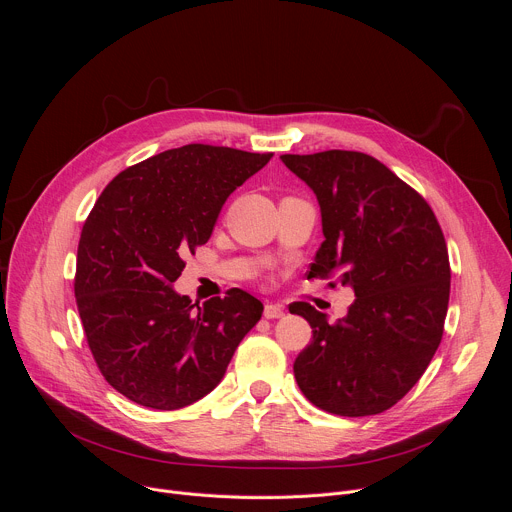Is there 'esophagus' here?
I'll return each mask as SVG.
<instances>
[{
    "label": "esophagus",
    "mask_w": 512,
    "mask_h": 512,
    "mask_svg": "<svg viewBox=\"0 0 512 512\" xmlns=\"http://www.w3.org/2000/svg\"><path fill=\"white\" fill-rule=\"evenodd\" d=\"M263 316L267 320H275V318H281L283 316V308L279 304H265L263 308Z\"/></svg>",
    "instance_id": "1"
}]
</instances>
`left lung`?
Wrapping results in <instances>:
<instances>
[{
    "mask_svg": "<svg viewBox=\"0 0 512 512\" xmlns=\"http://www.w3.org/2000/svg\"><path fill=\"white\" fill-rule=\"evenodd\" d=\"M281 162L316 194L324 243L308 277L352 287L348 314L330 324L308 302L289 306L312 326L298 354V387L344 417L377 415L421 379L442 342L450 257L425 198L373 156L328 150Z\"/></svg>",
    "mask_w": 512,
    "mask_h": 512,
    "instance_id": "left-lung-1",
    "label": "left lung"
}]
</instances>
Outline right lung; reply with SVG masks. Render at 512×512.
<instances>
[{
	"label": "right lung",
	"instance_id": "right-lung-1",
	"mask_svg": "<svg viewBox=\"0 0 512 512\" xmlns=\"http://www.w3.org/2000/svg\"><path fill=\"white\" fill-rule=\"evenodd\" d=\"M271 156L188 143L123 170L95 202L79 241L77 308L101 375L129 401L174 411L202 399L261 320L263 304L243 289L198 306L172 283Z\"/></svg>",
	"mask_w": 512,
	"mask_h": 512
}]
</instances>
